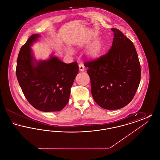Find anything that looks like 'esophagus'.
<instances>
[{"instance_id":"1","label":"esophagus","mask_w":160,"mask_h":160,"mask_svg":"<svg viewBox=\"0 0 160 160\" xmlns=\"http://www.w3.org/2000/svg\"><path fill=\"white\" fill-rule=\"evenodd\" d=\"M78 67H79V69H80V71H84L85 70V67H84L83 64L80 63Z\"/></svg>"}]
</instances>
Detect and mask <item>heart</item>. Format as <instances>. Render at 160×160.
<instances>
[{"instance_id": "b5f03b06", "label": "heart", "mask_w": 160, "mask_h": 160, "mask_svg": "<svg viewBox=\"0 0 160 160\" xmlns=\"http://www.w3.org/2000/svg\"><path fill=\"white\" fill-rule=\"evenodd\" d=\"M101 44H100L99 41H96L94 42H93L91 46L89 47V48H88V55L90 58L94 59V58H96L99 56V54L101 53ZM67 52L69 54H72L73 53V50L70 48H67Z\"/></svg>"}]
</instances>
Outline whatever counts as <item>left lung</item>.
Wrapping results in <instances>:
<instances>
[{
  "mask_svg": "<svg viewBox=\"0 0 160 160\" xmlns=\"http://www.w3.org/2000/svg\"><path fill=\"white\" fill-rule=\"evenodd\" d=\"M114 33L112 46L107 53L88 61L84 66L91 79V93L97 104L107 110L126 106L138 88L141 68L136 48L121 31Z\"/></svg>",
  "mask_w": 160,
  "mask_h": 160,
  "instance_id": "1",
  "label": "left lung"
}]
</instances>
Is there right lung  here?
I'll return each mask as SVG.
<instances>
[{
    "label": "right lung",
    "instance_id": "obj_1",
    "mask_svg": "<svg viewBox=\"0 0 160 160\" xmlns=\"http://www.w3.org/2000/svg\"><path fill=\"white\" fill-rule=\"evenodd\" d=\"M40 37L33 34L18 54L16 75L23 93L32 106L45 112H58L68 102L71 88L78 72L77 62L65 63L52 56L38 62L31 46Z\"/></svg>",
    "mask_w": 160,
    "mask_h": 160
}]
</instances>
